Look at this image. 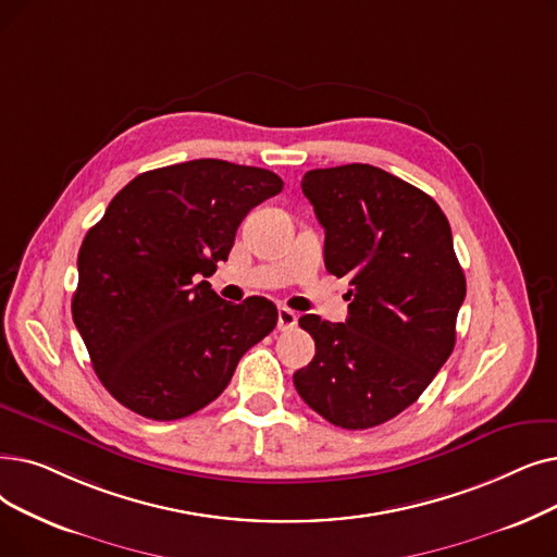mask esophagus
I'll list each match as a JSON object with an SVG mask.
<instances>
[{
	"label": "esophagus",
	"mask_w": 557,
	"mask_h": 557,
	"mask_svg": "<svg viewBox=\"0 0 557 557\" xmlns=\"http://www.w3.org/2000/svg\"><path fill=\"white\" fill-rule=\"evenodd\" d=\"M298 325V313L292 311L288 307H280L277 309V330L280 332H288Z\"/></svg>",
	"instance_id": "34e87169"
}]
</instances>
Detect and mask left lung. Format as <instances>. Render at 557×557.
I'll list each match as a JSON object with an SVG mask.
<instances>
[{"mask_svg":"<svg viewBox=\"0 0 557 557\" xmlns=\"http://www.w3.org/2000/svg\"><path fill=\"white\" fill-rule=\"evenodd\" d=\"M305 198L325 227V269L350 277L346 323L307 313L317 355L294 373L330 423L367 430L398 417L455 346L467 280L448 219L421 188L369 163L317 168Z\"/></svg>","mask_w":557,"mask_h":557,"instance_id":"left-lung-1","label":"left lung"}]
</instances>
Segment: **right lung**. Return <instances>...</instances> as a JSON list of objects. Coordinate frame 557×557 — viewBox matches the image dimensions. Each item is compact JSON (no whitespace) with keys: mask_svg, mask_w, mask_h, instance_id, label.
<instances>
[{"mask_svg":"<svg viewBox=\"0 0 557 557\" xmlns=\"http://www.w3.org/2000/svg\"><path fill=\"white\" fill-rule=\"evenodd\" d=\"M282 186L271 171L221 159L165 165L134 177L88 230L72 319L120 405L154 421L190 417L273 332L271 300L225 302L205 277L227 261L248 211Z\"/></svg>","mask_w":557,"mask_h":557,"instance_id":"obj_1","label":"right lung"}]
</instances>
